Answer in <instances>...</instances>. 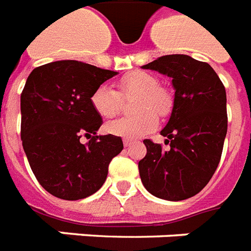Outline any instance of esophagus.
I'll list each match as a JSON object with an SVG mask.
<instances>
[{
    "instance_id": "obj_1",
    "label": "esophagus",
    "mask_w": 251,
    "mask_h": 251,
    "mask_svg": "<svg viewBox=\"0 0 251 251\" xmlns=\"http://www.w3.org/2000/svg\"><path fill=\"white\" fill-rule=\"evenodd\" d=\"M133 142H135V141H132V140H128V138H124V140H123V144H124V146H126V148L131 146Z\"/></svg>"
}]
</instances>
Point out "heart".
I'll return each mask as SVG.
<instances>
[{
	"label": "heart",
	"mask_w": 251,
	"mask_h": 251,
	"mask_svg": "<svg viewBox=\"0 0 251 251\" xmlns=\"http://www.w3.org/2000/svg\"><path fill=\"white\" fill-rule=\"evenodd\" d=\"M119 93L101 84L93 91L91 103L94 111L105 119L114 118L122 109V97L137 96L133 105L136 115L114 120L106 126V131L119 137L135 140L153 131L158 124V116L167 115L172 109V97L167 89L160 87L157 76L146 71H132L118 81ZM155 111V113L153 111Z\"/></svg>",
	"instance_id": "b5f03b06"
}]
</instances>
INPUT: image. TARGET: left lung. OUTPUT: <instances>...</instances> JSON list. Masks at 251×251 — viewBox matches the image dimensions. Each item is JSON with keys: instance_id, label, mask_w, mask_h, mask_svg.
<instances>
[{"instance_id": "obj_1", "label": "left lung", "mask_w": 251, "mask_h": 251, "mask_svg": "<svg viewBox=\"0 0 251 251\" xmlns=\"http://www.w3.org/2000/svg\"><path fill=\"white\" fill-rule=\"evenodd\" d=\"M172 77L174 107L160 135L170 149L144 140L146 155L138 162L146 190L167 201L200 193L218 168L227 135V94L211 66L171 54L142 66Z\"/></svg>"}]
</instances>
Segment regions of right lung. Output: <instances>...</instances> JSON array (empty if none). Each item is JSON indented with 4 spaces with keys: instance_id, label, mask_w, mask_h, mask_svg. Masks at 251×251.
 Returning a JSON list of instances; mask_svg holds the SVG:
<instances>
[{
    "instance_id": "1",
    "label": "right lung",
    "mask_w": 251,
    "mask_h": 251,
    "mask_svg": "<svg viewBox=\"0 0 251 251\" xmlns=\"http://www.w3.org/2000/svg\"><path fill=\"white\" fill-rule=\"evenodd\" d=\"M116 74L67 59L28 76L21 94L22 144L33 175L54 197L76 201L96 193L123 150L118 136L96 135L102 118L91 103L94 89ZM81 135L90 138L87 144Z\"/></svg>"
}]
</instances>
